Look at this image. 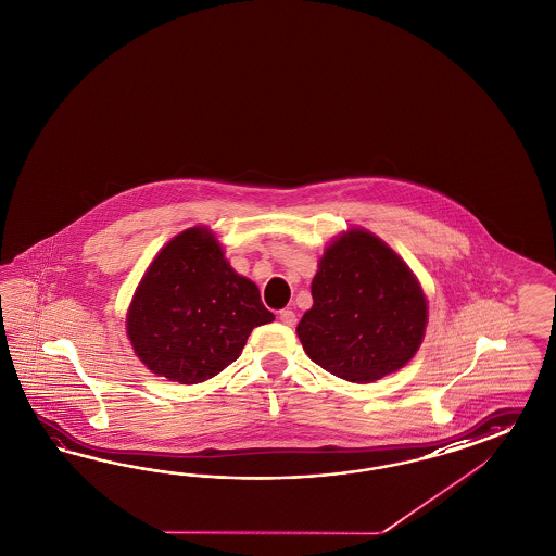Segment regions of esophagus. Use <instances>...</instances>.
<instances>
[{"instance_id":"1","label":"esophagus","mask_w":556,"mask_h":556,"mask_svg":"<svg viewBox=\"0 0 556 556\" xmlns=\"http://www.w3.org/2000/svg\"><path fill=\"white\" fill-rule=\"evenodd\" d=\"M279 319H281L286 326H295L298 316H295L291 309H281V312H279Z\"/></svg>"}]
</instances>
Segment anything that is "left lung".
Instances as JSON below:
<instances>
[{"mask_svg": "<svg viewBox=\"0 0 556 556\" xmlns=\"http://www.w3.org/2000/svg\"><path fill=\"white\" fill-rule=\"evenodd\" d=\"M312 298L298 336L307 356L338 378L375 382L419 350L425 293L405 261L368 230H348L324 251Z\"/></svg>", "mask_w": 556, "mask_h": 556, "instance_id": "8db88e82", "label": "left lung"}]
</instances>
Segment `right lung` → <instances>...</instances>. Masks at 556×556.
I'll return each instance as SVG.
<instances>
[{"label": "right lung", "instance_id": "add662e5", "mask_svg": "<svg viewBox=\"0 0 556 556\" xmlns=\"http://www.w3.org/2000/svg\"><path fill=\"white\" fill-rule=\"evenodd\" d=\"M275 316L204 226L169 240L153 258L127 312L139 361L172 382L198 384L237 361L256 326Z\"/></svg>", "mask_w": 556, "mask_h": 556}]
</instances>
